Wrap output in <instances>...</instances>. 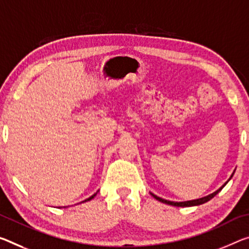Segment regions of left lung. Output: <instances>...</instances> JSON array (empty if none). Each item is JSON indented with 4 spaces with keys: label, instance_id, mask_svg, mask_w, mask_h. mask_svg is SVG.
I'll return each instance as SVG.
<instances>
[{
    "label": "left lung",
    "instance_id": "obj_1",
    "mask_svg": "<svg viewBox=\"0 0 249 249\" xmlns=\"http://www.w3.org/2000/svg\"><path fill=\"white\" fill-rule=\"evenodd\" d=\"M234 173H235V171H234ZM234 173H232V174L231 175V177H230V179H228L226 183H225L223 186H220L218 189H217V191H215L214 193H212V194H210V195H207V196H204V197H202V198H197V199H193V200H186V202H172V200H167V199H164V198H160V197H159V196H156V195H154L153 193H151L152 194V196L154 197V198L155 199H157V200H160V202H161V203H164V204H168V205H172V206H177V207H189V206H198V205H202V204H204V203H206V202H208V200H211L213 197L214 196H216L217 194H218V193L222 191V189L225 187V185H226L228 181L231 180V178L232 177V175H234Z\"/></svg>",
    "mask_w": 249,
    "mask_h": 249
}]
</instances>
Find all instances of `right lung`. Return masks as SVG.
<instances>
[{
    "mask_svg": "<svg viewBox=\"0 0 249 249\" xmlns=\"http://www.w3.org/2000/svg\"><path fill=\"white\" fill-rule=\"evenodd\" d=\"M98 192V191H97ZM97 192L95 193V194H93L92 196H90V197H89V198H86L85 200H83V202L82 203H84V202H89V200H90V199H92V198H94V197H95L96 196V194H97Z\"/></svg>",
    "mask_w": 249,
    "mask_h": 249,
    "instance_id": "obj_1",
    "label": "right lung"
}]
</instances>
